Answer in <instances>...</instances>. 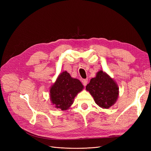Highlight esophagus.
Here are the masks:
<instances>
[{"instance_id":"esophagus-1","label":"esophagus","mask_w":151,"mask_h":151,"mask_svg":"<svg viewBox=\"0 0 151 151\" xmlns=\"http://www.w3.org/2000/svg\"><path fill=\"white\" fill-rule=\"evenodd\" d=\"M88 79H83V81H82V83H83V84L86 86L87 85V84H88Z\"/></svg>"}]
</instances>
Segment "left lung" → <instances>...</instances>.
Returning a JSON list of instances; mask_svg holds the SVG:
<instances>
[{
  "mask_svg": "<svg viewBox=\"0 0 151 151\" xmlns=\"http://www.w3.org/2000/svg\"><path fill=\"white\" fill-rule=\"evenodd\" d=\"M86 89L93 96L95 103L103 108H109L115 104L119 93L115 81L102 70L91 79Z\"/></svg>",
  "mask_w": 151,
  "mask_h": 151,
  "instance_id": "left-lung-1",
  "label": "left lung"
}]
</instances>
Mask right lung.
Instances as JSON below:
<instances>
[{
	"label": "right lung",
	"mask_w": 151,
	"mask_h": 151,
	"mask_svg": "<svg viewBox=\"0 0 151 151\" xmlns=\"http://www.w3.org/2000/svg\"><path fill=\"white\" fill-rule=\"evenodd\" d=\"M83 88L80 81L72 78L67 72H63L50 89L51 101L55 108L65 110L69 108L77 93Z\"/></svg>",
	"instance_id": "1"
}]
</instances>
